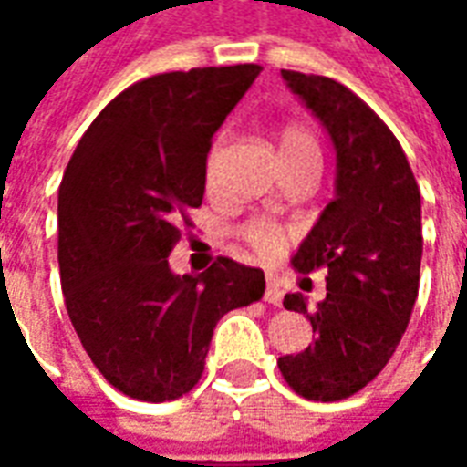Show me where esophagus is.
<instances>
[{
  "mask_svg": "<svg viewBox=\"0 0 467 467\" xmlns=\"http://www.w3.org/2000/svg\"><path fill=\"white\" fill-rule=\"evenodd\" d=\"M265 303H283V283H280L275 275H267V283H265Z\"/></svg>",
  "mask_w": 467,
  "mask_h": 467,
  "instance_id": "esophagus-1",
  "label": "esophagus"
}]
</instances>
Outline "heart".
Here are the masks:
<instances>
[{
	"mask_svg": "<svg viewBox=\"0 0 467 467\" xmlns=\"http://www.w3.org/2000/svg\"><path fill=\"white\" fill-rule=\"evenodd\" d=\"M305 150H310L315 152V144L310 140V134L303 132V130H297V127H290V130H285L283 140H280V154L285 152H305ZM220 152H223V147L220 144H214L213 152L207 157V182H214V174H217V162H220ZM244 240L253 244L254 250L265 257H273L283 250L285 240H287V230L280 227L273 220H254L244 227Z\"/></svg>",
	"mask_w": 467,
	"mask_h": 467,
	"instance_id": "obj_1",
	"label": "heart"
}]
</instances>
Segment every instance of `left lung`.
<instances>
[{"label": "left lung", "mask_w": 467, "mask_h": 467, "mask_svg": "<svg viewBox=\"0 0 467 467\" xmlns=\"http://www.w3.org/2000/svg\"><path fill=\"white\" fill-rule=\"evenodd\" d=\"M335 150L333 200L307 233L293 267H327V295L313 310L303 293L285 307L307 315L315 343L277 365L307 400H343L388 365L420 285V190L388 124L330 77L283 69Z\"/></svg>", "instance_id": "1"}]
</instances>
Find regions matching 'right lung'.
<instances>
[{"mask_svg":"<svg viewBox=\"0 0 467 467\" xmlns=\"http://www.w3.org/2000/svg\"><path fill=\"white\" fill-rule=\"evenodd\" d=\"M260 75L204 67L137 82L82 134L59 184V277L97 370L147 402L190 392L217 320L260 300L265 275L220 257L174 275L177 220L204 197L214 132Z\"/></svg>","mask_w":467,"mask_h":467,"instance_id":"add662e5","label":"right lung"}]
</instances>
